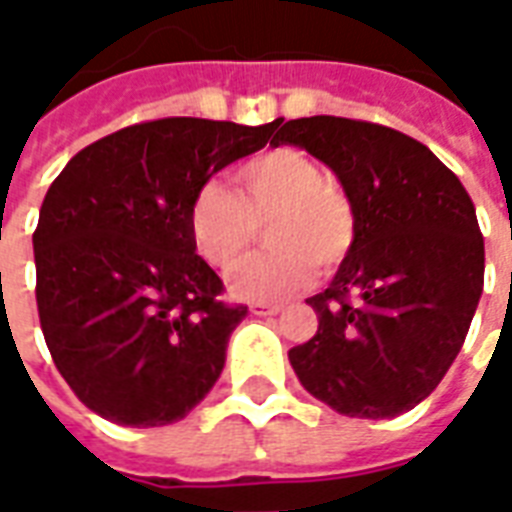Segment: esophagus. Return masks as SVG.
Instances as JSON below:
<instances>
[{"label":"esophagus","instance_id":"1","mask_svg":"<svg viewBox=\"0 0 512 512\" xmlns=\"http://www.w3.org/2000/svg\"><path fill=\"white\" fill-rule=\"evenodd\" d=\"M249 310H252V315H277L282 307L279 304H252Z\"/></svg>","mask_w":512,"mask_h":512}]
</instances>
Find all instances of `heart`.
Here are the masks:
<instances>
[{"mask_svg":"<svg viewBox=\"0 0 512 512\" xmlns=\"http://www.w3.org/2000/svg\"><path fill=\"white\" fill-rule=\"evenodd\" d=\"M235 183L233 194L219 180H205L189 205L194 246L216 268L232 266L254 240L256 222H267L272 249L245 258L227 277L235 299H288L310 285L315 263L332 268L351 252L354 202L307 153L268 150L241 164Z\"/></svg>","mask_w":512,"mask_h":512,"instance_id":"heart-1","label":"heart"}]
</instances>
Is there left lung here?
Segmentation results:
<instances>
[{"label":"left lung","instance_id":"1","mask_svg":"<svg viewBox=\"0 0 512 512\" xmlns=\"http://www.w3.org/2000/svg\"><path fill=\"white\" fill-rule=\"evenodd\" d=\"M271 142L323 161L356 211L351 252L332 285L307 299L318 332L290 348V365L345 417L411 411L455 362L483 293L472 197L422 142L378 123L299 117Z\"/></svg>","mask_w":512,"mask_h":512}]
</instances>
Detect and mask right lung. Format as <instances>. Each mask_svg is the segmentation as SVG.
I'll use <instances>...</instances> for the list:
<instances>
[{"mask_svg": "<svg viewBox=\"0 0 512 512\" xmlns=\"http://www.w3.org/2000/svg\"><path fill=\"white\" fill-rule=\"evenodd\" d=\"M274 123L161 117L79 150L40 205L35 299L76 397L128 428L178 422L222 376L246 318L189 230L194 191L266 147Z\"/></svg>", "mask_w": 512, "mask_h": 512, "instance_id": "right-lung-1", "label": "right lung"}]
</instances>
